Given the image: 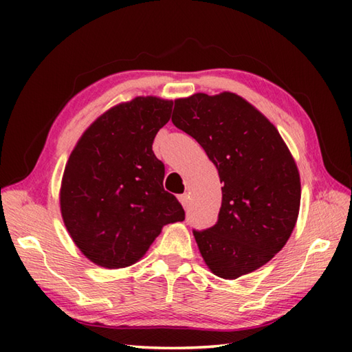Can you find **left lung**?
Instances as JSON below:
<instances>
[{
    "label": "left lung",
    "mask_w": 352,
    "mask_h": 352,
    "mask_svg": "<svg viewBox=\"0 0 352 352\" xmlns=\"http://www.w3.org/2000/svg\"><path fill=\"white\" fill-rule=\"evenodd\" d=\"M172 102L136 98L89 126L65 168L60 207L66 228L85 256L102 267H125L145 256L163 226L184 221L164 190V164L153 151Z\"/></svg>",
    "instance_id": "1"
}]
</instances>
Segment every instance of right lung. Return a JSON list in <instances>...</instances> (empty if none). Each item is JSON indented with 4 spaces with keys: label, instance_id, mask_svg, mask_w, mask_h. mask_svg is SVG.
I'll return each mask as SVG.
<instances>
[{
    "label": "right lung",
    "instance_id": "right-lung-1",
    "mask_svg": "<svg viewBox=\"0 0 352 352\" xmlns=\"http://www.w3.org/2000/svg\"><path fill=\"white\" fill-rule=\"evenodd\" d=\"M172 122L203 146L223 184L218 221L193 230L201 256L221 278L256 271L286 245L300 212V174L286 144L233 94L178 100Z\"/></svg>",
    "mask_w": 352,
    "mask_h": 352
}]
</instances>
